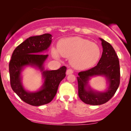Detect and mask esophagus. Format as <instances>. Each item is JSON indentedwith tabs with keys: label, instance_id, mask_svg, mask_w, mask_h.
Returning <instances> with one entry per match:
<instances>
[{
	"label": "esophagus",
	"instance_id": "esophagus-1",
	"mask_svg": "<svg viewBox=\"0 0 131 131\" xmlns=\"http://www.w3.org/2000/svg\"><path fill=\"white\" fill-rule=\"evenodd\" d=\"M73 71L71 69H68L67 71H66V74H67V75L73 74Z\"/></svg>",
	"mask_w": 131,
	"mask_h": 131
}]
</instances>
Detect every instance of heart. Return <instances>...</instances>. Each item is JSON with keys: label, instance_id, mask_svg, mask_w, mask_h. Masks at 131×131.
I'll use <instances>...</instances> for the list:
<instances>
[{"label": "heart", "instance_id": "b5f03b06", "mask_svg": "<svg viewBox=\"0 0 131 131\" xmlns=\"http://www.w3.org/2000/svg\"><path fill=\"white\" fill-rule=\"evenodd\" d=\"M62 57L70 58L71 65L75 69L83 70L94 66L101 56V49L95 43L80 37H71L60 40L57 49H52L55 58Z\"/></svg>", "mask_w": 131, "mask_h": 131}]
</instances>
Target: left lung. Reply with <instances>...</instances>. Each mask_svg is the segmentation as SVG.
<instances>
[{
    "label": "left lung",
    "mask_w": 131,
    "mask_h": 131,
    "mask_svg": "<svg viewBox=\"0 0 131 131\" xmlns=\"http://www.w3.org/2000/svg\"><path fill=\"white\" fill-rule=\"evenodd\" d=\"M103 46L101 58L95 67L78 73V95L80 100L87 104L98 105L109 101L115 94L120 84L119 61L113 46L100 38ZM105 77L109 84L108 89L103 92L92 90L89 85L91 77Z\"/></svg>",
    "instance_id": "8db88e82"
}]
</instances>
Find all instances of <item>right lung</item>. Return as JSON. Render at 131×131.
Listing matches in <instances>:
<instances>
[{"mask_svg": "<svg viewBox=\"0 0 131 131\" xmlns=\"http://www.w3.org/2000/svg\"><path fill=\"white\" fill-rule=\"evenodd\" d=\"M52 35L28 37L17 46L12 53L9 64L10 86L17 95L28 104L39 106L51 102L57 94L59 84L66 77V68L62 66L56 70H45L43 64L48 55L42 54L51 45ZM27 66L36 68L42 73L44 82L35 92L27 91L23 86L21 72Z\"/></svg>", "mask_w": 131, "mask_h": 131, "instance_id": "right-lung-1", "label": "right lung"}]
</instances>
